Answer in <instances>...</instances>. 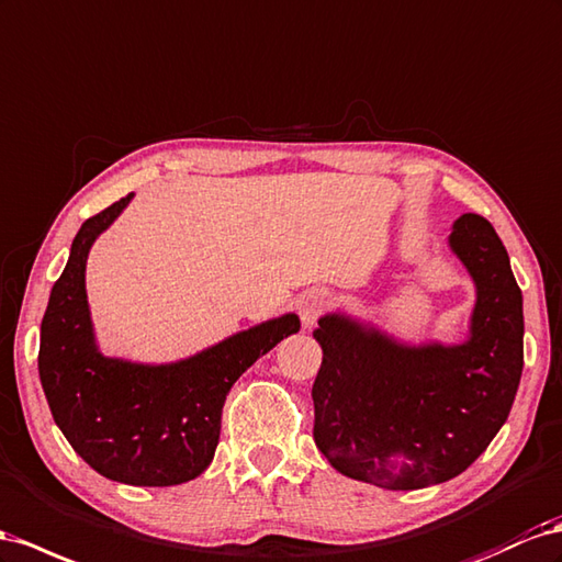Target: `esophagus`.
I'll return each mask as SVG.
<instances>
[{
  "instance_id": "1",
  "label": "esophagus",
  "mask_w": 562,
  "mask_h": 562,
  "mask_svg": "<svg viewBox=\"0 0 562 562\" xmlns=\"http://www.w3.org/2000/svg\"><path fill=\"white\" fill-rule=\"evenodd\" d=\"M328 310V293L324 288H314L300 300V318L302 326H314L316 318Z\"/></svg>"
}]
</instances>
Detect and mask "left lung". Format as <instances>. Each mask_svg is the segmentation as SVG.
Segmentation results:
<instances>
[{
  "label": "left lung",
  "mask_w": 562,
  "mask_h": 562,
  "mask_svg": "<svg viewBox=\"0 0 562 562\" xmlns=\"http://www.w3.org/2000/svg\"><path fill=\"white\" fill-rule=\"evenodd\" d=\"M449 244L477 285L468 342L402 347L345 316L318 318L314 442L347 477L402 492L447 482L510 414L525 322L508 252L475 212L457 220Z\"/></svg>",
  "instance_id": "left-lung-1"
}]
</instances>
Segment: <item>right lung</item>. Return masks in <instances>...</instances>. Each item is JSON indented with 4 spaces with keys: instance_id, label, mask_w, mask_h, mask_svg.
Wrapping results in <instances>:
<instances>
[{
    "instance_id": "obj_1",
    "label": "right lung",
    "mask_w": 562,
    "mask_h": 562,
    "mask_svg": "<svg viewBox=\"0 0 562 562\" xmlns=\"http://www.w3.org/2000/svg\"><path fill=\"white\" fill-rule=\"evenodd\" d=\"M130 199L89 217L75 236L42 318L37 367L56 426L97 473L136 487H170L210 465L226 394L257 359L300 330V318L285 314L170 367L101 357L85 265L94 238Z\"/></svg>"
}]
</instances>
